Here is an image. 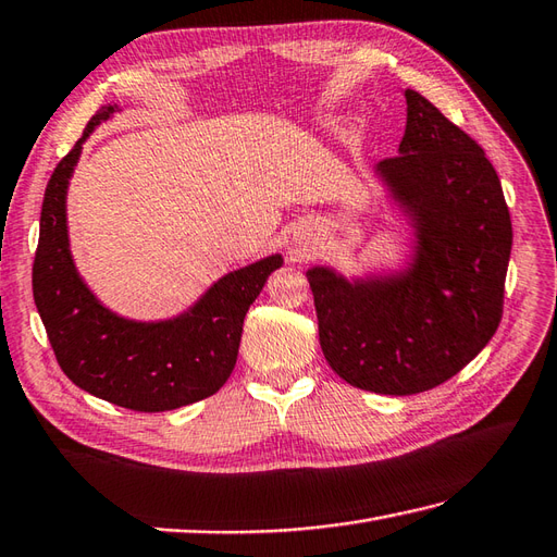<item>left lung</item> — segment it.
<instances>
[{"instance_id": "left-lung-1", "label": "left lung", "mask_w": 557, "mask_h": 557, "mask_svg": "<svg viewBox=\"0 0 557 557\" xmlns=\"http://www.w3.org/2000/svg\"><path fill=\"white\" fill-rule=\"evenodd\" d=\"M398 157L374 165L412 227L400 270L344 277L306 273L320 346L358 389L410 396L458 374L498 330L512 225L500 180L482 147L416 89Z\"/></svg>"}]
</instances>
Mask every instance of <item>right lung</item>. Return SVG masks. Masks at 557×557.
I'll list each match as a JSON object with an SVG mask.
<instances>
[{
  "label": "right lung",
  "mask_w": 557,
  "mask_h": 557,
  "mask_svg": "<svg viewBox=\"0 0 557 557\" xmlns=\"http://www.w3.org/2000/svg\"><path fill=\"white\" fill-rule=\"evenodd\" d=\"M115 111H121L119 103L101 107L49 177L33 296L59 366L75 386L113 406L163 412L209 398L227 382L247 310L284 261L273 253L232 270L185 313L168 320H131L103 306L73 261L66 194L85 139Z\"/></svg>",
  "instance_id": "1"
}]
</instances>
